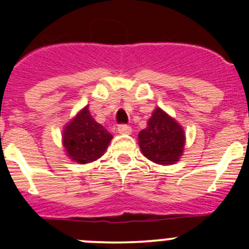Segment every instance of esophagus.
<instances>
[{"instance_id": "1", "label": "esophagus", "mask_w": 249, "mask_h": 249, "mask_svg": "<svg viewBox=\"0 0 249 249\" xmlns=\"http://www.w3.org/2000/svg\"><path fill=\"white\" fill-rule=\"evenodd\" d=\"M118 131H119V134H130L131 132V126L127 124H120L118 126Z\"/></svg>"}]
</instances>
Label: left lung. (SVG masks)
Instances as JSON below:
<instances>
[{
  "label": "left lung",
  "mask_w": 249,
  "mask_h": 249,
  "mask_svg": "<svg viewBox=\"0 0 249 249\" xmlns=\"http://www.w3.org/2000/svg\"><path fill=\"white\" fill-rule=\"evenodd\" d=\"M184 132L180 125L157 108L148 120V126L139 134L140 148L143 155L160 165L178 161L184 148Z\"/></svg>",
  "instance_id": "8db88e82"
}]
</instances>
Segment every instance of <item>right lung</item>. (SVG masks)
<instances>
[{
    "label": "right lung",
    "instance_id": "add662e5",
    "mask_svg": "<svg viewBox=\"0 0 249 249\" xmlns=\"http://www.w3.org/2000/svg\"><path fill=\"white\" fill-rule=\"evenodd\" d=\"M112 135L95 122L88 106L77 114L65 127L64 147L72 160L87 164L99 159L112 140Z\"/></svg>",
    "mask_w": 249,
    "mask_h": 249
}]
</instances>
